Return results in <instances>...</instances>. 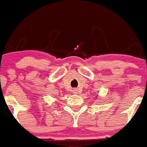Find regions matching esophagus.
<instances>
[{"label":"esophagus","instance_id":"esophagus-1","mask_svg":"<svg viewBox=\"0 0 147 147\" xmlns=\"http://www.w3.org/2000/svg\"><path fill=\"white\" fill-rule=\"evenodd\" d=\"M72 92H73L74 94H77L80 92V89L79 88H74L73 90H72Z\"/></svg>","mask_w":147,"mask_h":147}]
</instances>
